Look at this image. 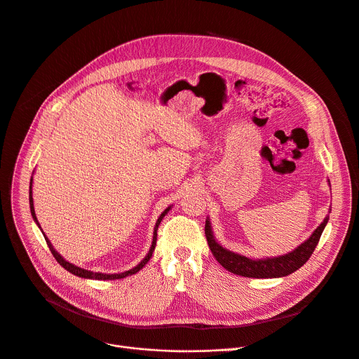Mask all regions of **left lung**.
<instances>
[{
    "instance_id": "left-lung-1",
    "label": "left lung",
    "mask_w": 359,
    "mask_h": 359,
    "mask_svg": "<svg viewBox=\"0 0 359 359\" xmlns=\"http://www.w3.org/2000/svg\"><path fill=\"white\" fill-rule=\"evenodd\" d=\"M330 219V215L323 219V222L316 227V231L311 235L308 241H305L301 246H298L295 250L278 257H268V259H249L246 256L233 253L222 248L213 238L212 227L209 219L205 224V235L209 243V248L216 257L217 262L229 272L246 278H280L286 276L292 272L298 271L301 266L306 264V260L313 253L320 235L327 226Z\"/></svg>"
}]
</instances>
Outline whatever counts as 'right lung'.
<instances>
[{
  "instance_id": "1",
  "label": "right lung",
  "mask_w": 359,
  "mask_h": 359,
  "mask_svg": "<svg viewBox=\"0 0 359 359\" xmlns=\"http://www.w3.org/2000/svg\"><path fill=\"white\" fill-rule=\"evenodd\" d=\"M31 184H32V179H31ZM31 184H29V209H31V215H32V217H34V220L37 222L36 212H34V206H32ZM169 210H170V208H168L165 212H163V213L160 215V217L157 219V222H156V226H154V233H153V243H151V248H150L149 253L146 255V257L142 260V262H140L137 266H135L133 269H130V271H126V272H123V273H111V275H107V273L91 272V271H86V269L77 268V266L72 265L70 262H67L66 259H62V257L58 255V252H57V250H54V248L51 246V243H50V241H48L47 238H46V241H47V245H48V248H50V250H51L53 256L55 257L57 262H58L64 269L69 271V272H72L73 275H77V276H80V278H88V279H99V280H106V279H121V278H126V276H128V275H135L136 272H139V271H140V269H142V268L149 262L150 257H151V255H153V250H154V248H156V241H157V227H158V224H160L161 219L165 217V215H168V212H169ZM37 224H39V222H37Z\"/></svg>"
}]
</instances>
